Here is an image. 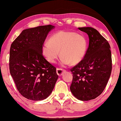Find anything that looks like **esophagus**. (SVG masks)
<instances>
[{
	"mask_svg": "<svg viewBox=\"0 0 121 121\" xmlns=\"http://www.w3.org/2000/svg\"><path fill=\"white\" fill-rule=\"evenodd\" d=\"M65 71V70L62 69H57V70H56V72H57V74L59 76L62 75V74H63V73Z\"/></svg>",
	"mask_w": 121,
	"mask_h": 121,
	"instance_id": "1",
	"label": "esophagus"
}]
</instances>
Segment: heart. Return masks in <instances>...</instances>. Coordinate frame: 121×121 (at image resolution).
<instances>
[{"mask_svg":"<svg viewBox=\"0 0 121 121\" xmlns=\"http://www.w3.org/2000/svg\"><path fill=\"white\" fill-rule=\"evenodd\" d=\"M88 42L83 35L74 32L60 31L53 35L42 47V52L48 62L53 64L60 53L61 64L66 66L80 62L86 54ZM60 53H59V52Z\"/></svg>","mask_w":121,"mask_h":121,"instance_id":"heart-1","label":"heart"}]
</instances>
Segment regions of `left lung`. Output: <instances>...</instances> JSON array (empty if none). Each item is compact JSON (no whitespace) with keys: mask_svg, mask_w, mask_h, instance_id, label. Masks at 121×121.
Instances as JSON below:
<instances>
[{"mask_svg":"<svg viewBox=\"0 0 121 121\" xmlns=\"http://www.w3.org/2000/svg\"><path fill=\"white\" fill-rule=\"evenodd\" d=\"M78 29L88 35L89 46L84 59L70 70L73 82L70 89L78 99L87 101L100 95L106 86L112 71L111 47L95 29Z\"/></svg>","mask_w":121,"mask_h":121,"instance_id":"obj_1","label":"left lung"}]
</instances>
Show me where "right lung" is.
Returning <instances> with one entry per match:
<instances>
[{
    "mask_svg": "<svg viewBox=\"0 0 121 121\" xmlns=\"http://www.w3.org/2000/svg\"><path fill=\"white\" fill-rule=\"evenodd\" d=\"M52 25L26 29L10 48L9 70L18 91L24 97L38 101L51 94L59 76L56 68L42 55V47Z\"/></svg>",
    "mask_w": 121,
    "mask_h": 121,
    "instance_id": "right-lung-1",
    "label": "right lung"
}]
</instances>
